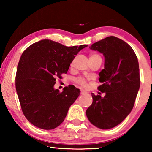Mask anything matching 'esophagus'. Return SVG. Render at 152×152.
Here are the masks:
<instances>
[{"label": "esophagus", "mask_w": 152, "mask_h": 152, "mask_svg": "<svg viewBox=\"0 0 152 152\" xmlns=\"http://www.w3.org/2000/svg\"><path fill=\"white\" fill-rule=\"evenodd\" d=\"M87 94V92L86 91H80V94L83 95V94Z\"/></svg>", "instance_id": "1"}]
</instances>
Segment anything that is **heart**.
I'll return each mask as SVG.
<instances>
[{"label": "heart", "instance_id": "b5f03b06", "mask_svg": "<svg viewBox=\"0 0 152 152\" xmlns=\"http://www.w3.org/2000/svg\"><path fill=\"white\" fill-rule=\"evenodd\" d=\"M99 56L97 54H92L91 56ZM90 56V57H91ZM89 80V78H84V77H78V78H76L74 79V82H76V84H79V85H80L82 87H84V88H86L88 86V83H87V82Z\"/></svg>", "mask_w": 152, "mask_h": 152}]
</instances>
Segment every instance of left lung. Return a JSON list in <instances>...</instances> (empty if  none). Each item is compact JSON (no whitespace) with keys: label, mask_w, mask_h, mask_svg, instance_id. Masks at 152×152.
Wrapping results in <instances>:
<instances>
[{"label":"left lung","mask_w":152,"mask_h":152,"mask_svg":"<svg viewBox=\"0 0 152 152\" xmlns=\"http://www.w3.org/2000/svg\"><path fill=\"white\" fill-rule=\"evenodd\" d=\"M90 48L104 56V68L99 73L102 84L98 90L106 95L102 98L91 94L92 103L86 110V116L96 127L109 129L121 123L134 106L140 86L137 58L128 43L114 36Z\"/></svg>","instance_id":"8db88e82"}]
</instances>
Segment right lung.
Instances as JSON below:
<instances>
[{"label":"right lung","instance_id":"right-lung-1","mask_svg":"<svg viewBox=\"0 0 152 152\" xmlns=\"http://www.w3.org/2000/svg\"><path fill=\"white\" fill-rule=\"evenodd\" d=\"M87 45L67 46L43 39L29 46L17 66L15 86L22 111L35 127L50 130L62 123L80 95L76 87L53 88L56 78L66 74L76 56Z\"/></svg>","mask_w":152,"mask_h":152}]
</instances>
